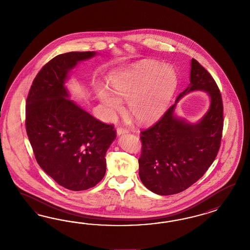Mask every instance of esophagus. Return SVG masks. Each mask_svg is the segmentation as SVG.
<instances>
[{
  "instance_id": "34e87169",
  "label": "esophagus",
  "mask_w": 250,
  "mask_h": 250,
  "mask_svg": "<svg viewBox=\"0 0 250 250\" xmlns=\"http://www.w3.org/2000/svg\"><path fill=\"white\" fill-rule=\"evenodd\" d=\"M116 133H117V136L127 134L128 133V129L125 128V127H118L117 130H116Z\"/></svg>"
}]
</instances>
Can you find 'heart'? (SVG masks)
<instances>
[{"mask_svg":"<svg viewBox=\"0 0 250 250\" xmlns=\"http://www.w3.org/2000/svg\"><path fill=\"white\" fill-rule=\"evenodd\" d=\"M113 91L127 101L130 114L139 123L157 121L166 112L177 88L174 69L156 61H146L135 68L117 72L109 79ZM97 98L109 114L121 111V99L104 88Z\"/></svg>","mask_w":250,"mask_h":250,"instance_id":"heart-1","label":"heart"}]
</instances>
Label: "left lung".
Returning <instances> with one entry per match:
<instances>
[{
  "label": "left lung",
  "mask_w": 250,
  "mask_h": 250,
  "mask_svg": "<svg viewBox=\"0 0 250 250\" xmlns=\"http://www.w3.org/2000/svg\"><path fill=\"white\" fill-rule=\"evenodd\" d=\"M189 86L163 116L141 132L139 177L146 188L159 195L188 189L202 178L216 158L224 126L223 101L211 74L191 60ZM205 90L211 104L205 116L189 124L174 114L176 103L190 91Z\"/></svg>",
  "instance_id": "1"
}]
</instances>
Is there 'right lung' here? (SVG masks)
<instances>
[{
	"label": "right lung",
	"mask_w": 250,
	"mask_h": 250,
	"mask_svg": "<svg viewBox=\"0 0 250 250\" xmlns=\"http://www.w3.org/2000/svg\"><path fill=\"white\" fill-rule=\"evenodd\" d=\"M94 51L61 54L35 78L25 108V127L38 165L70 190L94 187L106 171L105 154L116 132L68 99L65 83L80 61Z\"/></svg>",
	"instance_id": "1"
}]
</instances>
